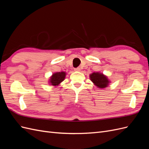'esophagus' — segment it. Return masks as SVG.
I'll list each match as a JSON object with an SVG mask.
<instances>
[{
  "instance_id": "esophagus-1",
  "label": "esophagus",
  "mask_w": 149,
  "mask_h": 149,
  "mask_svg": "<svg viewBox=\"0 0 149 149\" xmlns=\"http://www.w3.org/2000/svg\"><path fill=\"white\" fill-rule=\"evenodd\" d=\"M74 70L75 71H79L81 70V69H80V68L78 67V68H75L74 69Z\"/></svg>"
}]
</instances>
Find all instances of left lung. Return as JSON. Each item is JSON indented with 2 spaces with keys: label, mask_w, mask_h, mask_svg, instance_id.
Masks as SVG:
<instances>
[{
  "label": "left lung",
  "mask_w": 149,
  "mask_h": 149,
  "mask_svg": "<svg viewBox=\"0 0 149 149\" xmlns=\"http://www.w3.org/2000/svg\"><path fill=\"white\" fill-rule=\"evenodd\" d=\"M91 80L99 88H104L107 86L109 80L106 76L99 73H93L90 75Z\"/></svg>",
  "instance_id": "1"
}]
</instances>
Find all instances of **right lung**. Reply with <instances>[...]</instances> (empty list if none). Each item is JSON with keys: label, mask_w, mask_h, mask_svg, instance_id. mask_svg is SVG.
Listing matches in <instances>:
<instances>
[{"label": "right lung", "mask_w": 149, "mask_h": 149, "mask_svg": "<svg viewBox=\"0 0 149 149\" xmlns=\"http://www.w3.org/2000/svg\"><path fill=\"white\" fill-rule=\"evenodd\" d=\"M65 75H66V73L63 71L54 73L51 77L50 83L53 86L58 85L64 80L65 78Z\"/></svg>", "instance_id": "add662e5"}]
</instances>
